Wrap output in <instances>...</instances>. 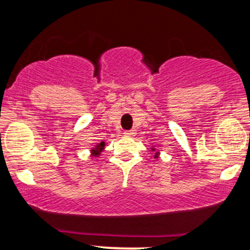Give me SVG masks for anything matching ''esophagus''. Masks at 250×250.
Returning a JSON list of instances; mask_svg holds the SVG:
<instances>
[{
  "label": "esophagus",
  "mask_w": 250,
  "mask_h": 250,
  "mask_svg": "<svg viewBox=\"0 0 250 250\" xmlns=\"http://www.w3.org/2000/svg\"><path fill=\"white\" fill-rule=\"evenodd\" d=\"M135 134H136L135 129H132V131H125L124 132V135L125 136H133V135H135Z\"/></svg>",
  "instance_id": "obj_1"
}]
</instances>
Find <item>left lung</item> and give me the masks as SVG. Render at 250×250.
I'll return each instance as SVG.
<instances>
[{"label":"left lung","mask_w":250,"mask_h":250,"mask_svg":"<svg viewBox=\"0 0 250 250\" xmlns=\"http://www.w3.org/2000/svg\"><path fill=\"white\" fill-rule=\"evenodd\" d=\"M150 149H151V151L153 152V158H155V159H158V158H159V156H160V152H159V151H156V148H155V146H151V148H150Z\"/></svg>","instance_id":"left-lung-1"}]
</instances>
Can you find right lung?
Masks as SVG:
<instances>
[{"label": "right lung", "instance_id": "1", "mask_svg": "<svg viewBox=\"0 0 250 250\" xmlns=\"http://www.w3.org/2000/svg\"><path fill=\"white\" fill-rule=\"evenodd\" d=\"M104 146H105V142L104 141H101L100 143H98V145H95L93 148L90 150L92 158H98V157L101 155V152L104 151Z\"/></svg>", "mask_w": 250, "mask_h": 250}]
</instances>
